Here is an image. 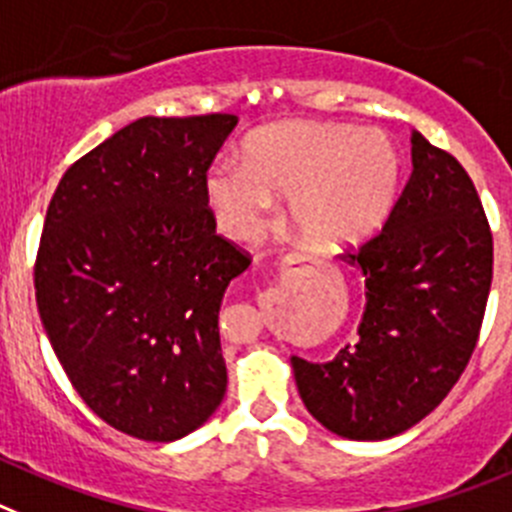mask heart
<instances>
[{
  "label": "heart",
  "instance_id": "b5f03b06",
  "mask_svg": "<svg viewBox=\"0 0 512 512\" xmlns=\"http://www.w3.org/2000/svg\"><path fill=\"white\" fill-rule=\"evenodd\" d=\"M399 184V151L386 133L285 121L247 138L242 166H212L204 189L219 227L232 237H255L272 199L288 197L295 232L318 250H338L384 224Z\"/></svg>",
  "mask_w": 512,
  "mask_h": 512
}]
</instances>
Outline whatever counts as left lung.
Wrapping results in <instances>:
<instances>
[{
  "label": "left lung",
  "instance_id": "left-lung-1",
  "mask_svg": "<svg viewBox=\"0 0 512 512\" xmlns=\"http://www.w3.org/2000/svg\"><path fill=\"white\" fill-rule=\"evenodd\" d=\"M412 176L379 234L348 252L366 278L358 343L328 364L293 356L300 399L348 439L422 422L460 381L493 283V232L460 161L412 131Z\"/></svg>",
  "mask_w": 512,
  "mask_h": 512
}]
</instances>
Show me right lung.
<instances>
[{"label":"right lung","mask_w":512,"mask_h":512,"mask_svg":"<svg viewBox=\"0 0 512 512\" xmlns=\"http://www.w3.org/2000/svg\"><path fill=\"white\" fill-rule=\"evenodd\" d=\"M232 113L138 118L80 156L47 207L35 295L80 399L113 429L174 442L227 391L219 305L252 257L217 234L207 171Z\"/></svg>","instance_id":"add662e5"}]
</instances>
